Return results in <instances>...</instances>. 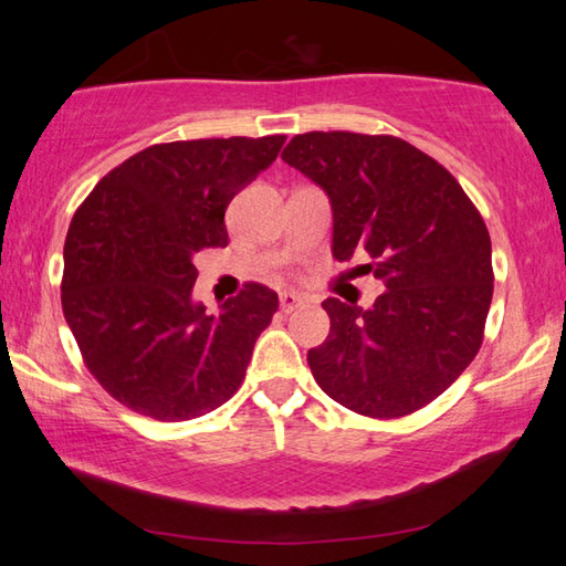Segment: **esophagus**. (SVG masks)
Here are the masks:
<instances>
[{"mask_svg": "<svg viewBox=\"0 0 566 566\" xmlns=\"http://www.w3.org/2000/svg\"><path fill=\"white\" fill-rule=\"evenodd\" d=\"M302 304H304V298L294 294V292H282L280 294V308L284 311V314H292V311L298 308Z\"/></svg>", "mask_w": 566, "mask_h": 566, "instance_id": "obj_1", "label": "esophagus"}]
</instances>
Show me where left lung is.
<instances>
[{
    "instance_id": "left-lung-1",
    "label": "left lung",
    "mask_w": 566,
    "mask_h": 566,
    "mask_svg": "<svg viewBox=\"0 0 566 566\" xmlns=\"http://www.w3.org/2000/svg\"><path fill=\"white\" fill-rule=\"evenodd\" d=\"M282 160L326 189L333 255H367L387 292L371 308L326 298L331 333L308 367L333 401L401 418L476 357L494 294L491 238L460 182L396 136L308 130Z\"/></svg>"
}]
</instances>
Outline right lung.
Segmentation results:
<instances>
[{
  "mask_svg": "<svg viewBox=\"0 0 566 566\" xmlns=\"http://www.w3.org/2000/svg\"><path fill=\"white\" fill-rule=\"evenodd\" d=\"M286 136L158 143L130 155L70 221L60 302L82 363L130 411L165 423L226 403L280 298L248 282L219 314L191 302L195 260L226 248V209Z\"/></svg>",
  "mask_w": 566,
  "mask_h": 566,
  "instance_id": "obj_1",
  "label": "right lung"
}]
</instances>
